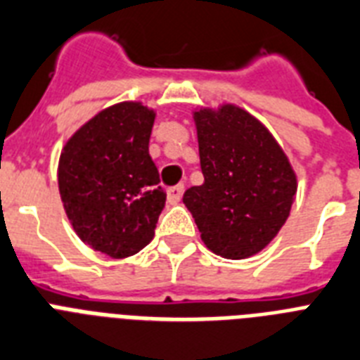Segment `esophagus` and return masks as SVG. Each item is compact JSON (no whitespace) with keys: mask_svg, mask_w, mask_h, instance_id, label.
<instances>
[{"mask_svg":"<svg viewBox=\"0 0 360 360\" xmlns=\"http://www.w3.org/2000/svg\"><path fill=\"white\" fill-rule=\"evenodd\" d=\"M183 192H185V185H175L172 188H168V201L170 203H179L181 198H183Z\"/></svg>","mask_w":360,"mask_h":360,"instance_id":"1","label":"esophagus"}]
</instances>
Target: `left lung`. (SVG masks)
Listing matches in <instances>:
<instances>
[{
	"instance_id": "8db88e82",
	"label": "left lung",
	"mask_w": 360,
	"mask_h": 360,
	"mask_svg": "<svg viewBox=\"0 0 360 360\" xmlns=\"http://www.w3.org/2000/svg\"><path fill=\"white\" fill-rule=\"evenodd\" d=\"M203 185L183 195L201 240L224 259H248L285 226L297 179L264 125L233 103L194 110Z\"/></svg>"
}]
</instances>
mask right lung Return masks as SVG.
<instances>
[{"label": "right lung", "instance_id": "add662e5", "mask_svg": "<svg viewBox=\"0 0 360 360\" xmlns=\"http://www.w3.org/2000/svg\"><path fill=\"white\" fill-rule=\"evenodd\" d=\"M155 110L140 101L110 105L68 139L58 159V192L81 240L110 259L153 240L166 192L150 157Z\"/></svg>", "mask_w": 360, "mask_h": 360}]
</instances>
